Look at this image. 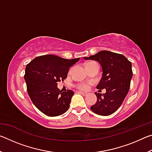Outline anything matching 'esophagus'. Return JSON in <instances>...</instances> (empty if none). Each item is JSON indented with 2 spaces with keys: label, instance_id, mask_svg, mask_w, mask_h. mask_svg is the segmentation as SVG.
I'll return each instance as SVG.
<instances>
[{
  "label": "esophagus",
  "instance_id": "esophagus-1",
  "mask_svg": "<svg viewBox=\"0 0 152 152\" xmlns=\"http://www.w3.org/2000/svg\"><path fill=\"white\" fill-rule=\"evenodd\" d=\"M78 93L81 94L82 95H83V96H86V95L88 94V93H87V92H82V91H78Z\"/></svg>",
  "mask_w": 152,
  "mask_h": 152
}]
</instances>
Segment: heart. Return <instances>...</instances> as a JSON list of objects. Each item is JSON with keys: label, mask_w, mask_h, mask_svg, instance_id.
I'll return each mask as SVG.
<instances>
[{"label": "heart", "mask_w": 152, "mask_h": 152, "mask_svg": "<svg viewBox=\"0 0 152 152\" xmlns=\"http://www.w3.org/2000/svg\"><path fill=\"white\" fill-rule=\"evenodd\" d=\"M92 63H94V62H89L88 64H86V66L88 65V64H92ZM77 87H78V88L80 90H87L88 88V84H86V83L80 84L78 86H77Z\"/></svg>", "instance_id": "1"}]
</instances>
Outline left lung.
Here are the masks:
<instances>
[{"label": "left lung", "instance_id": "1", "mask_svg": "<svg viewBox=\"0 0 152 152\" xmlns=\"http://www.w3.org/2000/svg\"><path fill=\"white\" fill-rule=\"evenodd\" d=\"M83 58L97 61L102 67V78L96 88H105L106 92H95L97 101L91 109L97 115L109 116L119 109L128 93L133 76L132 62L122 54L106 50Z\"/></svg>", "mask_w": 152, "mask_h": 152}]
</instances>
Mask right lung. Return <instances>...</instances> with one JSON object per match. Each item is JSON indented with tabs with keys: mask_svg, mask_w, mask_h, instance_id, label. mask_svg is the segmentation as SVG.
<instances>
[{
	"mask_svg": "<svg viewBox=\"0 0 152 152\" xmlns=\"http://www.w3.org/2000/svg\"><path fill=\"white\" fill-rule=\"evenodd\" d=\"M79 60L45 55L34 58L26 66L24 79L27 92L33 103L43 114L56 117L68 109L74 93L71 90L60 91L58 82L67 78L69 69Z\"/></svg>",
	"mask_w": 152,
	"mask_h": 152,
	"instance_id": "1",
	"label": "right lung"
}]
</instances>
